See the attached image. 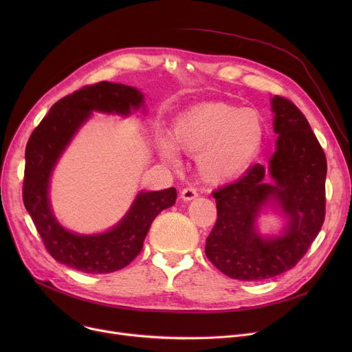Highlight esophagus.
<instances>
[{
	"label": "esophagus",
	"mask_w": 352,
	"mask_h": 352,
	"mask_svg": "<svg viewBox=\"0 0 352 352\" xmlns=\"http://www.w3.org/2000/svg\"><path fill=\"white\" fill-rule=\"evenodd\" d=\"M197 197H198L197 190H194V188H191V187L184 188V190L181 191V199H184V201H191V199H194V198H197Z\"/></svg>",
	"instance_id": "obj_1"
}]
</instances>
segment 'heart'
<instances>
[{"instance_id": "1", "label": "heart", "mask_w": 352, "mask_h": 352, "mask_svg": "<svg viewBox=\"0 0 352 352\" xmlns=\"http://www.w3.org/2000/svg\"><path fill=\"white\" fill-rule=\"evenodd\" d=\"M265 140L261 116L226 102L198 104L178 116L168 140L157 142L160 157L175 162L177 151L195 155L202 181L224 184L241 177L260 155Z\"/></svg>"}]
</instances>
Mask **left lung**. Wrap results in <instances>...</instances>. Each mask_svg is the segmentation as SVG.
Listing matches in <instances>:
<instances>
[{
  "label": "left lung",
  "instance_id": "left-lung-1",
  "mask_svg": "<svg viewBox=\"0 0 352 352\" xmlns=\"http://www.w3.org/2000/svg\"><path fill=\"white\" fill-rule=\"evenodd\" d=\"M278 135L268 166L255 164L236 182L212 192L217 223L206 255L226 275L241 281L272 278L304 256L325 218L327 158L301 111L289 100L271 98ZM271 205L287 224L276 237H263L256 218Z\"/></svg>",
  "mask_w": 352,
  "mask_h": 352
}]
</instances>
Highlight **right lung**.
I'll list each match as a JSON object with an SVG mask.
<instances>
[{"label": "right lung", "mask_w": 352, "mask_h": 352, "mask_svg": "<svg viewBox=\"0 0 352 352\" xmlns=\"http://www.w3.org/2000/svg\"><path fill=\"white\" fill-rule=\"evenodd\" d=\"M144 108L135 87L102 81L84 87L55 102L36 126L25 148L23 199L50 255L87 274H108L126 267L141 252L155 217L175 204L174 187L141 191L131 208L111 230L84 235L68 231L55 218L48 197L51 174L65 148L94 111L129 116Z\"/></svg>", "instance_id": "1"}]
</instances>
